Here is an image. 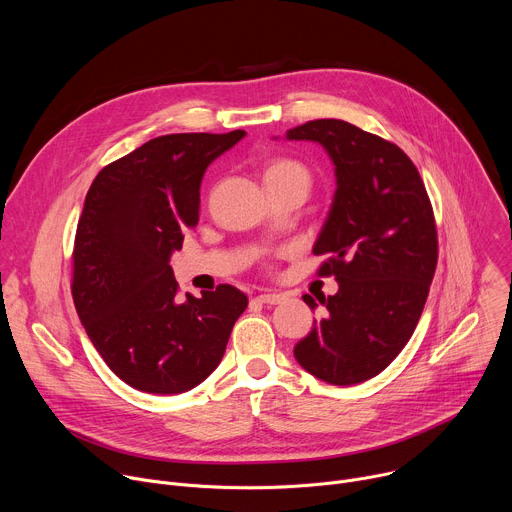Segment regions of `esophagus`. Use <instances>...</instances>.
Returning a JSON list of instances; mask_svg holds the SVG:
<instances>
[{"instance_id": "34e87169", "label": "esophagus", "mask_w": 512, "mask_h": 512, "mask_svg": "<svg viewBox=\"0 0 512 512\" xmlns=\"http://www.w3.org/2000/svg\"><path fill=\"white\" fill-rule=\"evenodd\" d=\"M257 300L261 304H269V306H275V304H281L285 300L283 294H277V291H263V294L257 296Z\"/></svg>"}]
</instances>
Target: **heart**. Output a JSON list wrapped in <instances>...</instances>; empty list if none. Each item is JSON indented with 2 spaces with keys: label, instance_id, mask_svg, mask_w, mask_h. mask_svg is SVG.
Returning a JSON list of instances; mask_svg holds the SVG:
<instances>
[{
  "label": "heart",
  "instance_id": "obj_1",
  "mask_svg": "<svg viewBox=\"0 0 512 512\" xmlns=\"http://www.w3.org/2000/svg\"><path fill=\"white\" fill-rule=\"evenodd\" d=\"M277 178H302L310 182V174L306 166L291 158H277L265 168V182H271Z\"/></svg>",
  "mask_w": 512,
  "mask_h": 512
}]
</instances>
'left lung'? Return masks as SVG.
<instances>
[{
	"instance_id": "8db88e82",
	"label": "left lung",
	"mask_w": 512,
	"mask_h": 512,
	"mask_svg": "<svg viewBox=\"0 0 512 512\" xmlns=\"http://www.w3.org/2000/svg\"><path fill=\"white\" fill-rule=\"evenodd\" d=\"M285 137L324 145L338 184L314 255H328L318 275L340 287L294 354L310 375L356 385L389 367L421 318L437 265L431 200L401 148L352 123L314 119Z\"/></svg>"
}]
</instances>
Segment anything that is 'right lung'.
<instances>
[{
	"label": "right lung",
	"mask_w": 512,
	"mask_h": 512,
	"mask_svg": "<svg viewBox=\"0 0 512 512\" xmlns=\"http://www.w3.org/2000/svg\"><path fill=\"white\" fill-rule=\"evenodd\" d=\"M243 135L150 139L105 166L87 192L72 249V300L107 367L137 391L174 395L200 385L249 304L229 283L182 300L170 267L198 223L204 170Z\"/></svg>",
	"instance_id": "add662e5"
}]
</instances>
